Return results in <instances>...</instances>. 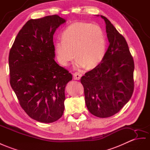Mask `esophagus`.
<instances>
[{
  "label": "esophagus",
  "mask_w": 150,
  "mask_h": 150,
  "mask_svg": "<svg viewBox=\"0 0 150 150\" xmlns=\"http://www.w3.org/2000/svg\"><path fill=\"white\" fill-rule=\"evenodd\" d=\"M73 76L75 80H80L82 76V74L80 72H75L73 75Z\"/></svg>",
  "instance_id": "34e87169"
}]
</instances>
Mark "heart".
<instances>
[{"mask_svg":"<svg viewBox=\"0 0 150 150\" xmlns=\"http://www.w3.org/2000/svg\"><path fill=\"white\" fill-rule=\"evenodd\" d=\"M61 40L54 45L59 63L67 67L76 58L77 68L93 69L100 64L105 54L106 41L100 26L86 22H75L65 28Z\"/></svg>","mask_w":150,"mask_h":150,"instance_id":"heart-1","label":"heart"}]
</instances>
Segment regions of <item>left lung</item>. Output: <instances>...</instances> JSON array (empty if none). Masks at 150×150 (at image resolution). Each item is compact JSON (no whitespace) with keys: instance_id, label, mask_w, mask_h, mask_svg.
I'll return each mask as SVG.
<instances>
[{"instance_id":"1","label":"left lung","mask_w":150,"mask_h":150,"mask_svg":"<svg viewBox=\"0 0 150 150\" xmlns=\"http://www.w3.org/2000/svg\"><path fill=\"white\" fill-rule=\"evenodd\" d=\"M101 17L110 44L100 64L86 73L80 82L90 113L106 118L118 113L132 97L134 63L125 38L108 19Z\"/></svg>"}]
</instances>
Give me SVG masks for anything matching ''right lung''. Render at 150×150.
Wrapping results in <instances>:
<instances>
[{
  "label": "right lung",
  "mask_w": 150,
  "mask_h": 150,
  "mask_svg": "<svg viewBox=\"0 0 150 150\" xmlns=\"http://www.w3.org/2000/svg\"><path fill=\"white\" fill-rule=\"evenodd\" d=\"M65 21L57 14L30 20L9 51L11 86L26 114L40 122L52 123L62 117L64 89L72 80L54 59V33Z\"/></svg>",
  "instance_id": "add662e5"
}]
</instances>
